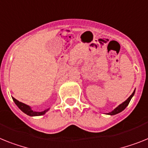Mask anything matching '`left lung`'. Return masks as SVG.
<instances>
[{"label": "left lung", "instance_id": "left-lung-1", "mask_svg": "<svg viewBox=\"0 0 148 148\" xmlns=\"http://www.w3.org/2000/svg\"><path fill=\"white\" fill-rule=\"evenodd\" d=\"M135 89L134 90V92H132V94L131 95H130V97L128 98L127 99H126V101H124V102H123L122 104H120V105H119L118 107H116V108L114 109V110L111 111V112H109L107 114H108V115H115V114H119V113H120L121 111H123V110H124V109L126 108V107L128 106V105H129V103H130V101H131L132 98L133 97L134 94H135Z\"/></svg>", "mask_w": 148, "mask_h": 148}]
</instances>
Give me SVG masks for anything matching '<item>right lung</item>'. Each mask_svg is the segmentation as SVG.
Instances as JSON below:
<instances>
[{"instance_id":"1","label":"right lung","mask_w":148,"mask_h":148,"mask_svg":"<svg viewBox=\"0 0 148 148\" xmlns=\"http://www.w3.org/2000/svg\"><path fill=\"white\" fill-rule=\"evenodd\" d=\"M13 101L15 102V104L17 105L18 108L22 110V112H24L25 114H26L28 116H41V115H43V114H45L49 110V108L46 109L45 110H43V111H41V112H38V111H34L33 110H32L31 108V107L28 106V105H25L24 103L21 102V101H18V100H16V99L13 98Z\"/></svg>"}]
</instances>
